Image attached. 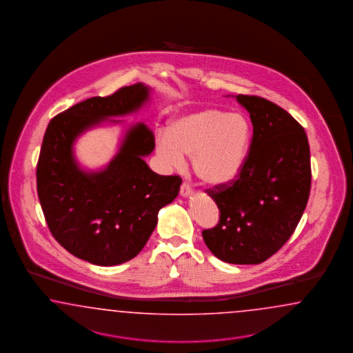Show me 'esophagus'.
<instances>
[{
	"label": "esophagus",
	"mask_w": 353,
	"mask_h": 353,
	"mask_svg": "<svg viewBox=\"0 0 353 353\" xmlns=\"http://www.w3.org/2000/svg\"><path fill=\"white\" fill-rule=\"evenodd\" d=\"M192 194V190L190 189V186L188 185V183H182L181 189H180V195L183 196V198H186V196H190Z\"/></svg>",
	"instance_id": "1"
}]
</instances>
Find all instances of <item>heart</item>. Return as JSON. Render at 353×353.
<instances>
[{
	"label": "heart",
	"instance_id": "heart-1",
	"mask_svg": "<svg viewBox=\"0 0 353 353\" xmlns=\"http://www.w3.org/2000/svg\"><path fill=\"white\" fill-rule=\"evenodd\" d=\"M252 139L250 120L220 108H202L173 119L161 130L155 149L168 167H180L192 155V168L201 182L221 188L239 176Z\"/></svg>",
	"mask_w": 353,
	"mask_h": 353
}]
</instances>
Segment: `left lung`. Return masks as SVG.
<instances>
[{
	"label": "left lung",
	"mask_w": 353,
	"mask_h": 353,
	"mask_svg": "<svg viewBox=\"0 0 353 353\" xmlns=\"http://www.w3.org/2000/svg\"><path fill=\"white\" fill-rule=\"evenodd\" d=\"M254 127L246 163L235 181L208 189L220 221L203 230L214 256L229 264H260L283 246L310 192V143L288 111L261 97L236 96Z\"/></svg>",
	"instance_id": "obj_1"
}]
</instances>
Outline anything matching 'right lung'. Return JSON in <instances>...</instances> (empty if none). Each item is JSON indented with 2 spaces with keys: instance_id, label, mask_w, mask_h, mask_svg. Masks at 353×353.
Masks as SVG:
<instances>
[{
  "instance_id": "right-lung-1",
  "label": "right lung",
  "mask_w": 353,
  "mask_h": 353,
  "mask_svg": "<svg viewBox=\"0 0 353 353\" xmlns=\"http://www.w3.org/2000/svg\"><path fill=\"white\" fill-rule=\"evenodd\" d=\"M142 83L108 97H93L70 107L49 123L37 163V194L57 242L70 254L101 267L137 256L158 224V212L180 192L179 176L151 171L143 158L155 148L143 123L128 125L118 152L105 168L86 171L74 145L84 132L102 124H124L150 99Z\"/></svg>"
}]
</instances>
